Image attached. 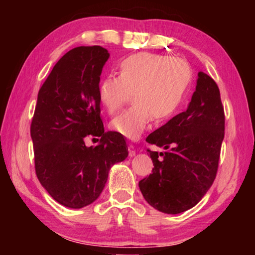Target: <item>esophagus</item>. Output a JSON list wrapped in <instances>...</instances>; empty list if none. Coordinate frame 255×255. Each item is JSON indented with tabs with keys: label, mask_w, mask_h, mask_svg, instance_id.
<instances>
[{
	"label": "esophagus",
	"mask_w": 255,
	"mask_h": 255,
	"mask_svg": "<svg viewBox=\"0 0 255 255\" xmlns=\"http://www.w3.org/2000/svg\"><path fill=\"white\" fill-rule=\"evenodd\" d=\"M128 152H129V156H131V157L136 155V149H135V147H133L132 144L128 145Z\"/></svg>",
	"instance_id": "obj_1"
}]
</instances>
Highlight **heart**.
Here are the masks:
<instances>
[{"instance_id": "obj_1", "label": "heart", "mask_w": 255, "mask_h": 255, "mask_svg": "<svg viewBox=\"0 0 255 255\" xmlns=\"http://www.w3.org/2000/svg\"><path fill=\"white\" fill-rule=\"evenodd\" d=\"M191 83V71L182 59L150 53L124 58L118 76H107L98 85L102 107L116 114L132 93L133 105L110 124L114 130L137 139L150 120L163 123L173 117Z\"/></svg>"}]
</instances>
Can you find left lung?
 Wrapping results in <instances>:
<instances>
[{
  "label": "left lung",
  "mask_w": 255,
  "mask_h": 255,
  "mask_svg": "<svg viewBox=\"0 0 255 255\" xmlns=\"http://www.w3.org/2000/svg\"><path fill=\"white\" fill-rule=\"evenodd\" d=\"M225 135V114L216 82L198 73L188 109L149 133L146 141L165 149H147L154 169L139 181L145 200L164 214L195 207L213 184Z\"/></svg>",
  "instance_id": "1"
}]
</instances>
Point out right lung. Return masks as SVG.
<instances>
[{
  "label": "right lung",
  "mask_w": 255,
  "mask_h": 255,
  "mask_svg": "<svg viewBox=\"0 0 255 255\" xmlns=\"http://www.w3.org/2000/svg\"><path fill=\"white\" fill-rule=\"evenodd\" d=\"M109 53L100 46H81L63 56L38 92L30 127L34 169L47 192L68 208L96 201L110 167L128 156L125 137L105 131L98 85ZM88 135L101 136L88 148Z\"/></svg>",
  "instance_id": "obj_1"
}]
</instances>
